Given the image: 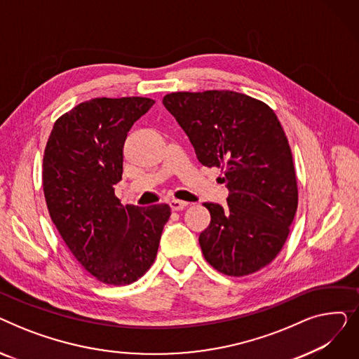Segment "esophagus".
<instances>
[{
	"label": "esophagus",
	"mask_w": 359,
	"mask_h": 359,
	"mask_svg": "<svg viewBox=\"0 0 359 359\" xmlns=\"http://www.w3.org/2000/svg\"><path fill=\"white\" fill-rule=\"evenodd\" d=\"M187 205H189V203L184 202V201H179V199L170 201V208H172L173 211H182V210H184V208H186Z\"/></svg>",
	"instance_id": "34e87169"
}]
</instances>
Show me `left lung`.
Returning a JSON list of instances; mask_svg holds the SVG:
<instances>
[{"instance_id":"8db88e82","label":"left lung","mask_w":359,"mask_h":359,"mask_svg":"<svg viewBox=\"0 0 359 359\" xmlns=\"http://www.w3.org/2000/svg\"><path fill=\"white\" fill-rule=\"evenodd\" d=\"M189 137L199 163L221 167L229 206L205 202L211 222L203 257L229 276L253 273L278 256L298 205L291 148L275 111L230 90L177 91L163 99Z\"/></svg>"}]
</instances>
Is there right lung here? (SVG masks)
<instances>
[{
    "label": "right lung",
    "mask_w": 359,
    "mask_h": 359,
    "mask_svg": "<svg viewBox=\"0 0 359 359\" xmlns=\"http://www.w3.org/2000/svg\"><path fill=\"white\" fill-rule=\"evenodd\" d=\"M156 102L97 97L55 122L43 156L49 215L80 265L107 285H128L153 265L170 218L167 203L123 206L122 180L128 132Z\"/></svg>",
    "instance_id": "obj_1"
}]
</instances>
